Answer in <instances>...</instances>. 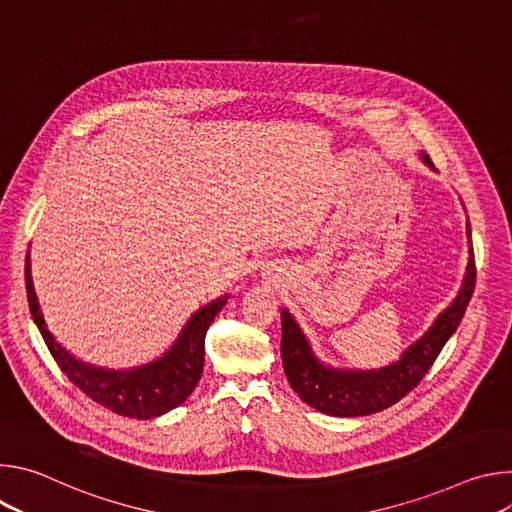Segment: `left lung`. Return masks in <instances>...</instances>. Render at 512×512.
Instances as JSON below:
<instances>
[{"label":"left lung","instance_id":"obj_1","mask_svg":"<svg viewBox=\"0 0 512 512\" xmlns=\"http://www.w3.org/2000/svg\"><path fill=\"white\" fill-rule=\"evenodd\" d=\"M423 162L433 168L429 156ZM470 237V225H468ZM476 285V263L470 241V259L462 289L454 304L440 314L433 326L405 350L399 362L379 371H336L324 367L314 356L306 336L287 310H281V360L285 377L302 401L310 407L336 415L358 417L383 411L405 395H409L425 373L431 369L437 354L460 326Z\"/></svg>","mask_w":512,"mask_h":512}]
</instances>
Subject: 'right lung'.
Here are the masks:
<instances>
[{"mask_svg":"<svg viewBox=\"0 0 512 512\" xmlns=\"http://www.w3.org/2000/svg\"><path fill=\"white\" fill-rule=\"evenodd\" d=\"M26 291L32 318L68 381L75 383L87 397L105 409L133 419L158 417L190 397L204 369L206 330L227 304L225 296L198 310L188 320L174 346L160 360L143 364L133 371H107L77 360L46 328L30 275V253L26 255Z\"/></svg>","mask_w":512,"mask_h":512,"instance_id":"1","label":"right lung"}]
</instances>
